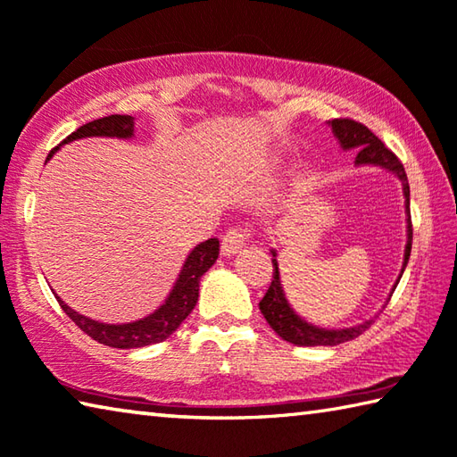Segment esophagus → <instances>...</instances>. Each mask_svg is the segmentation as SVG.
Here are the masks:
<instances>
[{"label": "esophagus", "instance_id": "34e87169", "mask_svg": "<svg viewBox=\"0 0 457 457\" xmlns=\"http://www.w3.org/2000/svg\"><path fill=\"white\" fill-rule=\"evenodd\" d=\"M246 238H249V230L245 228H228L222 237L220 253L222 257H235L237 253H241L246 245Z\"/></svg>", "mask_w": 457, "mask_h": 457}]
</instances>
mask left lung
<instances>
[{
  "label": "left lung",
  "instance_id": "obj_1",
  "mask_svg": "<svg viewBox=\"0 0 457 457\" xmlns=\"http://www.w3.org/2000/svg\"><path fill=\"white\" fill-rule=\"evenodd\" d=\"M331 130L335 138L339 140L343 150H357L355 164H373L387 168L389 172H394L399 180H402L403 187V196H405V214H407V245H405V257H403V267L402 275L407 267V261H410L411 254V238H413V228H411V212H410V182H407V174L403 170L402 160H399L394 152H391L386 144H383L378 136H375L370 128L363 126L361 122H355V120L349 118H335L331 120ZM273 257H277L275 251ZM273 281L265 293V297L261 299L259 309L262 317L267 319V323L273 327V331L278 337L293 343V345L299 347H315V345H339V343L351 341L361 335L363 331L370 329L371 321H365L361 325L349 327V329H321V327H315L307 323L305 319H301L295 311L291 309L289 301H287L281 285V275H278V262L273 259ZM399 275V278H402ZM399 278L391 289L394 295ZM389 295V299H391Z\"/></svg>",
  "mask_w": 457,
  "mask_h": 457
}]
</instances>
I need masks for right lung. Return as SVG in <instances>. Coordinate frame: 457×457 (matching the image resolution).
<instances>
[{
  "mask_svg": "<svg viewBox=\"0 0 457 457\" xmlns=\"http://www.w3.org/2000/svg\"><path fill=\"white\" fill-rule=\"evenodd\" d=\"M90 136H108V138H132L134 136V118L124 114H112L106 118H98L94 122H87L79 126L76 132H71L63 144L74 142L78 138H90ZM62 146V144H60ZM55 146L47 160H50L55 152L60 150ZM216 259H219V241L216 238H208V241L196 245L195 249L184 261L182 270L176 283L172 287L170 295L160 305L154 313L138 319L134 323H122V325H108L98 323L94 319H87L84 315L76 313L70 309L60 297H55L60 307L66 311V315L74 321L79 329L86 335H90L94 341L102 343V345L116 347V349H136L146 347L152 343H160L179 329L180 323L190 315L198 301V285L200 277H203L208 269H211Z\"/></svg>",
  "mask_w": 457,
  "mask_h": 457,
  "instance_id": "right-lung-1",
  "label": "right lung"
}]
</instances>
